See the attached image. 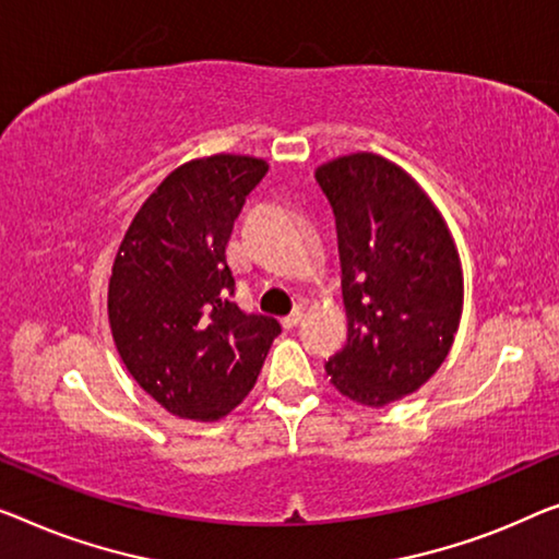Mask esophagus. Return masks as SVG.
<instances>
[{"instance_id": "esophagus-1", "label": "esophagus", "mask_w": 559, "mask_h": 559, "mask_svg": "<svg viewBox=\"0 0 559 559\" xmlns=\"http://www.w3.org/2000/svg\"><path fill=\"white\" fill-rule=\"evenodd\" d=\"M301 319H304V308L298 306V308H294V313H288L286 319H283L281 323H283V326H286V329H294V326H298V321H301Z\"/></svg>"}]
</instances>
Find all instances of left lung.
Instances as JSON below:
<instances>
[{"mask_svg": "<svg viewBox=\"0 0 559 559\" xmlns=\"http://www.w3.org/2000/svg\"><path fill=\"white\" fill-rule=\"evenodd\" d=\"M333 207L348 338L331 384L386 406L435 377L460 329L462 263L429 195L386 157L354 153L316 170Z\"/></svg>", "mask_w": 559, "mask_h": 559, "instance_id": "1", "label": "left lung"}]
</instances>
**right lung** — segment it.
<instances>
[{
	"label": "right lung",
	"instance_id": "add662e5",
	"mask_svg": "<svg viewBox=\"0 0 559 559\" xmlns=\"http://www.w3.org/2000/svg\"><path fill=\"white\" fill-rule=\"evenodd\" d=\"M269 173L248 155H211L173 170L118 248L107 288L115 346L163 409L218 421L253 389L281 323L230 296L233 223Z\"/></svg>",
	"mask_w": 559,
	"mask_h": 559
}]
</instances>
